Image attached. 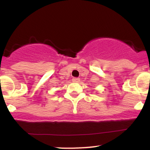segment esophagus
<instances>
[{
	"mask_svg": "<svg viewBox=\"0 0 150 150\" xmlns=\"http://www.w3.org/2000/svg\"><path fill=\"white\" fill-rule=\"evenodd\" d=\"M73 82H80V78H79V77H73Z\"/></svg>",
	"mask_w": 150,
	"mask_h": 150,
	"instance_id": "1",
	"label": "esophagus"
}]
</instances>
